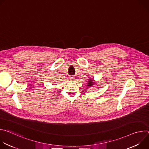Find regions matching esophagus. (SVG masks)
Masks as SVG:
<instances>
[{
    "label": "esophagus",
    "instance_id": "34e87169",
    "mask_svg": "<svg viewBox=\"0 0 149 149\" xmlns=\"http://www.w3.org/2000/svg\"><path fill=\"white\" fill-rule=\"evenodd\" d=\"M70 79H71V80H74L75 79V76H74V75H71V76H70Z\"/></svg>",
    "mask_w": 149,
    "mask_h": 149
}]
</instances>
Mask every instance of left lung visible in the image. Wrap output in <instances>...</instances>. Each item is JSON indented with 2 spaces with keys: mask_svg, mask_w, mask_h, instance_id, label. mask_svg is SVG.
<instances>
[{
  "mask_svg": "<svg viewBox=\"0 0 149 149\" xmlns=\"http://www.w3.org/2000/svg\"><path fill=\"white\" fill-rule=\"evenodd\" d=\"M96 82H95V80L91 78H89L88 79V81H87V85L86 86L88 87H92L93 86H95V84Z\"/></svg>",
  "mask_w": 149,
  "mask_h": 149,
  "instance_id": "8db88e82",
  "label": "left lung"
}]
</instances>
